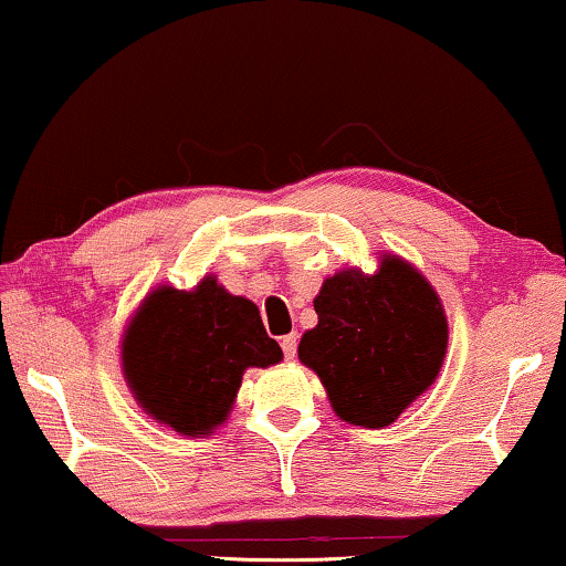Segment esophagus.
Returning a JSON list of instances; mask_svg holds the SVG:
<instances>
[{"label":"esophagus","instance_id":"1","mask_svg":"<svg viewBox=\"0 0 566 566\" xmlns=\"http://www.w3.org/2000/svg\"><path fill=\"white\" fill-rule=\"evenodd\" d=\"M282 350H284V358L286 360H294V356H297V335L290 333L282 337Z\"/></svg>","mask_w":566,"mask_h":566}]
</instances>
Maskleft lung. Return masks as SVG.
Masks as SVG:
<instances>
[{"instance_id": "obj_1", "label": "left lung", "mask_w": 566, "mask_h": 566, "mask_svg": "<svg viewBox=\"0 0 566 566\" xmlns=\"http://www.w3.org/2000/svg\"><path fill=\"white\" fill-rule=\"evenodd\" d=\"M315 312L317 325L302 335L297 356L348 424L389 427L440 376L444 307L409 261L384 254L374 274L343 269L327 276Z\"/></svg>"}]
</instances>
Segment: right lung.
<instances>
[{"label": "right lung", "instance_id": "add662e5", "mask_svg": "<svg viewBox=\"0 0 566 566\" xmlns=\"http://www.w3.org/2000/svg\"><path fill=\"white\" fill-rule=\"evenodd\" d=\"M282 360L259 307L202 276L196 290H151L122 337V368L134 399L159 424L210 434L231 415L247 368Z\"/></svg>", "mask_w": 566, "mask_h": 566}]
</instances>
